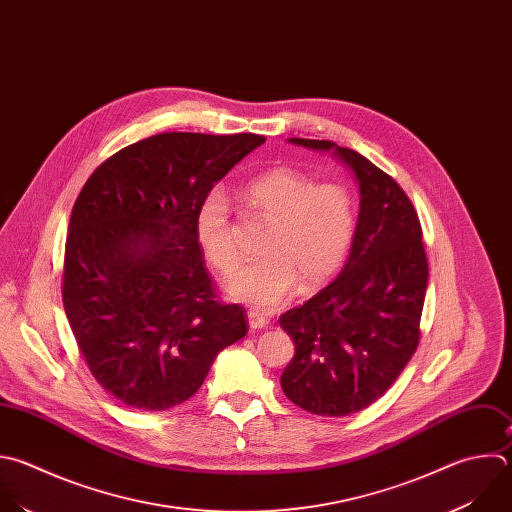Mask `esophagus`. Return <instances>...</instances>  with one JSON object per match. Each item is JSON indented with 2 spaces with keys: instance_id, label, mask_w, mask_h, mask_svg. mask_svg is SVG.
Returning <instances> with one entry per match:
<instances>
[{
  "instance_id": "34e87169",
  "label": "esophagus",
  "mask_w": 512,
  "mask_h": 512,
  "mask_svg": "<svg viewBox=\"0 0 512 512\" xmlns=\"http://www.w3.org/2000/svg\"><path fill=\"white\" fill-rule=\"evenodd\" d=\"M247 319H249V327L255 331V329H267L269 327V319L259 313V311H249L247 313Z\"/></svg>"
}]
</instances>
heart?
Wrapping results in <instances>:
<instances>
[{
    "instance_id": "heart-1",
    "label": "heart",
    "mask_w": 512,
    "mask_h": 512,
    "mask_svg": "<svg viewBox=\"0 0 512 512\" xmlns=\"http://www.w3.org/2000/svg\"><path fill=\"white\" fill-rule=\"evenodd\" d=\"M249 203L273 223L265 259L235 271L225 291L233 301L269 311L297 287L315 289L344 265L356 233V201L339 183L317 185L293 168H273L247 185ZM195 237L205 259L221 273L239 261L231 235V205L215 187L195 213Z\"/></svg>"
}]
</instances>
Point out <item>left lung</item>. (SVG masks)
Returning <instances> with one entry per match:
<instances>
[{
	"instance_id": "8db88e82",
	"label": "left lung",
	"mask_w": 512,
	"mask_h": 512,
	"mask_svg": "<svg viewBox=\"0 0 512 512\" xmlns=\"http://www.w3.org/2000/svg\"><path fill=\"white\" fill-rule=\"evenodd\" d=\"M331 152L360 187L350 257L333 283L279 317L295 344L281 374L285 396L317 416H348L374 404L414 356L428 285L418 215L400 185L352 148L289 138Z\"/></svg>"
}]
</instances>
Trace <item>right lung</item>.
Wrapping results in <instances>:
<instances>
[{
    "label": "right lung",
    "instance_id": "add662e5",
    "mask_svg": "<svg viewBox=\"0 0 512 512\" xmlns=\"http://www.w3.org/2000/svg\"><path fill=\"white\" fill-rule=\"evenodd\" d=\"M257 134L162 132L102 162L78 195L62 299L96 382L128 408L187 402L215 358L249 331L241 305L215 299L195 213Z\"/></svg>",
    "mask_w": 512,
    "mask_h": 512
}]
</instances>
